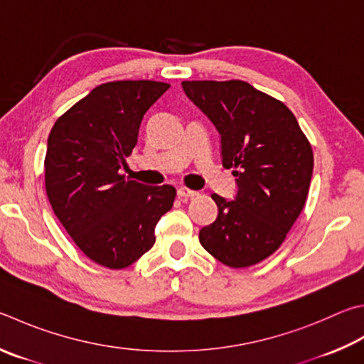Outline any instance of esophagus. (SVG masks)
I'll list each match as a JSON object with an SVG mask.
<instances>
[{"mask_svg": "<svg viewBox=\"0 0 364 364\" xmlns=\"http://www.w3.org/2000/svg\"><path fill=\"white\" fill-rule=\"evenodd\" d=\"M196 196H199V193H197V191L189 189V188L178 189V197H180V199H193V197H196Z\"/></svg>", "mask_w": 364, "mask_h": 364, "instance_id": "34e87169", "label": "esophagus"}]
</instances>
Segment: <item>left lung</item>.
I'll return each instance as SVG.
<instances>
[{
	"mask_svg": "<svg viewBox=\"0 0 364 364\" xmlns=\"http://www.w3.org/2000/svg\"><path fill=\"white\" fill-rule=\"evenodd\" d=\"M183 90L221 136L224 168H234V200L213 194L216 220L202 247L229 267H248L285 240L306 203L314 153L294 114L245 81H183Z\"/></svg>",
	"mask_w": 364,
	"mask_h": 364,
	"instance_id": "obj_1",
	"label": "left lung"
}]
</instances>
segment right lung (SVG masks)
<instances>
[{
  "label": "right lung",
  "mask_w": 364,
  "mask_h": 364,
  "mask_svg": "<svg viewBox=\"0 0 364 364\" xmlns=\"http://www.w3.org/2000/svg\"><path fill=\"white\" fill-rule=\"evenodd\" d=\"M168 87L157 81L102 84L49 134L44 176L52 210L79 250L108 269L127 267L151 250L157 221L173 207V186H146L119 173L143 116Z\"/></svg>",
  "instance_id": "1"
}]
</instances>
